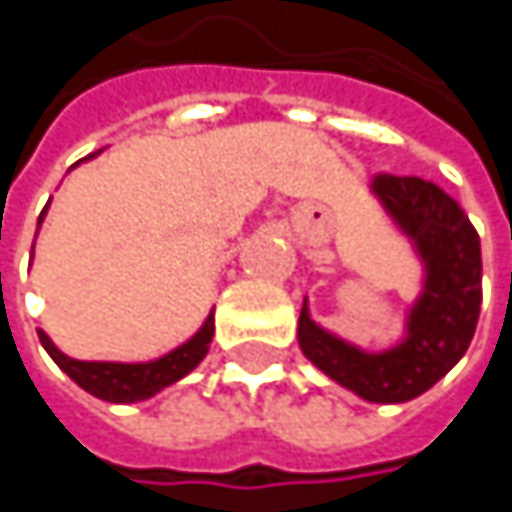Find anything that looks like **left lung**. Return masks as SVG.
Segmentation results:
<instances>
[{
  "mask_svg": "<svg viewBox=\"0 0 512 512\" xmlns=\"http://www.w3.org/2000/svg\"><path fill=\"white\" fill-rule=\"evenodd\" d=\"M370 192L424 266L421 293L406 311V332L394 347L367 353L314 323L305 299L299 347L361 400L406 403L433 388L474 338L483 299L480 237L460 204L430 180L379 174Z\"/></svg>",
  "mask_w": 512,
  "mask_h": 512,
  "instance_id": "8db88e82",
  "label": "left lung"
}]
</instances>
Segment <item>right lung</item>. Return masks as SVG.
Returning a JSON list of instances; mask_svg holds the SVG:
<instances>
[{"instance_id":"add662e5","label":"right lung","mask_w":512,"mask_h":512,"mask_svg":"<svg viewBox=\"0 0 512 512\" xmlns=\"http://www.w3.org/2000/svg\"><path fill=\"white\" fill-rule=\"evenodd\" d=\"M44 216H47V210L41 213L38 228H41ZM213 332H216V323H213V311H210L207 320L201 323V329L186 344H180L177 350L154 358V361H136V364H127V361H79V358L64 356L44 329H38V338H41V344L50 353L52 361L88 394H94L106 403H139V400H148V397L159 394L162 388L174 385L186 373H192L207 356Z\"/></svg>"}]
</instances>
